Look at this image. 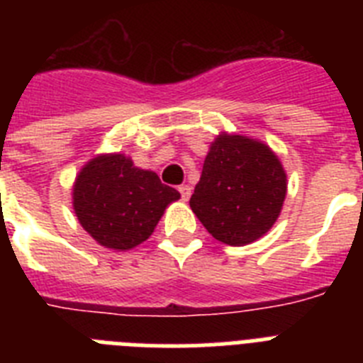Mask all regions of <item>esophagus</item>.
<instances>
[{"label":"esophagus","instance_id":"34e87169","mask_svg":"<svg viewBox=\"0 0 363 363\" xmlns=\"http://www.w3.org/2000/svg\"><path fill=\"white\" fill-rule=\"evenodd\" d=\"M179 194H182V200L187 201L189 198H191V194H192L191 185H182V187H179Z\"/></svg>","mask_w":363,"mask_h":363}]
</instances>
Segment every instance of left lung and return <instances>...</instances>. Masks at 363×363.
Wrapping results in <instances>:
<instances>
[{
  "mask_svg": "<svg viewBox=\"0 0 363 363\" xmlns=\"http://www.w3.org/2000/svg\"><path fill=\"white\" fill-rule=\"evenodd\" d=\"M285 194L287 174L271 147L243 134L221 133L211 143L189 205L213 238L240 247L274 225Z\"/></svg>",
  "mask_w": 363,
  "mask_h": 363,
  "instance_id": "left-lung-1",
  "label": "left lung"
}]
</instances>
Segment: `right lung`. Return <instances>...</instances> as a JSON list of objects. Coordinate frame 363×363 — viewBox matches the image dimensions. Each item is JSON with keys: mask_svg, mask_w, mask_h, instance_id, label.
Segmentation results:
<instances>
[{"mask_svg": "<svg viewBox=\"0 0 363 363\" xmlns=\"http://www.w3.org/2000/svg\"><path fill=\"white\" fill-rule=\"evenodd\" d=\"M176 200V189L121 152L89 160L72 185V207L82 227L99 245L114 251L145 242Z\"/></svg>", "mask_w": 363, "mask_h": 363, "instance_id": "add662e5", "label": "right lung"}]
</instances>
